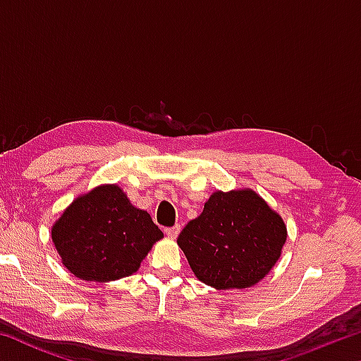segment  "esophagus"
I'll list each match as a JSON object with an SVG mask.
<instances>
[{
    "mask_svg": "<svg viewBox=\"0 0 361 361\" xmlns=\"http://www.w3.org/2000/svg\"><path fill=\"white\" fill-rule=\"evenodd\" d=\"M180 224H175V226H172V228H166L164 229V232H166V234L169 235V237H172V239H175L176 235L180 234Z\"/></svg>",
    "mask_w": 361,
    "mask_h": 361,
    "instance_id": "obj_1",
    "label": "esophagus"
}]
</instances>
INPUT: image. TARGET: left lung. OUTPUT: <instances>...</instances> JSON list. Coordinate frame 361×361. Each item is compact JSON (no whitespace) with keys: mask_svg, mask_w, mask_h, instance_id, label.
I'll use <instances>...</instances> for the list:
<instances>
[{"mask_svg":"<svg viewBox=\"0 0 361 361\" xmlns=\"http://www.w3.org/2000/svg\"><path fill=\"white\" fill-rule=\"evenodd\" d=\"M285 240L283 219L245 189L212 194L176 242L200 282L229 290L258 283L280 258Z\"/></svg>","mask_w":361,"mask_h":361,"instance_id":"obj_1","label":"left lung"}]
</instances>
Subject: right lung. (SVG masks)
<instances>
[{"instance_id": "right-lung-1", "label": "right lung", "mask_w": 361, "mask_h": 361, "mask_svg": "<svg viewBox=\"0 0 361 361\" xmlns=\"http://www.w3.org/2000/svg\"><path fill=\"white\" fill-rule=\"evenodd\" d=\"M162 237L149 213L135 209L116 185L78 197L52 228L65 267L87 282L130 276Z\"/></svg>"}]
</instances>
